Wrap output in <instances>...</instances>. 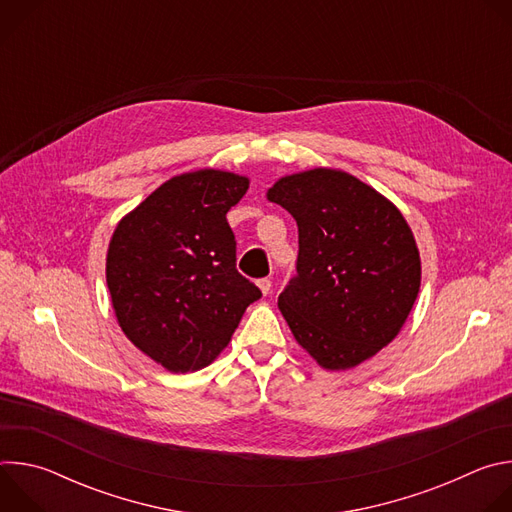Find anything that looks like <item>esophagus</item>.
Returning <instances> with one entry per match:
<instances>
[{"label":"esophagus","mask_w":512,"mask_h":512,"mask_svg":"<svg viewBox=\"0 0 512 512\" xmlns=\"http://www.w3.org/2000/svg\"><path fill=\"white\" fill-rule=\"evenodd\" d=\"M257 285H259V289L263 291L265 296H267L269 291H271V279H269V277H261V279H257Z\"/></svg>","instance_id":"esophagus-1"}]
</instances>
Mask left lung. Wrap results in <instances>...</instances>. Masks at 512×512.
Segmentation results:
<instances>
[{"label":"left lung","instance_id":"8db88e82","mask_svg":"<svg viewBox=\"0 0 512 512\" xmlns=\"http://www.w3.org/2000/svg\"><path fill=\"white\" fill-rule=\"evenodd\" d=\"M267 196L298 223L296 275L277 300L296 340L330 371L375 356L401 330L421 281L403 214L326 168L281 178Z\"/></svg>","mask_w":512,"mask_h":512}]
</instances>
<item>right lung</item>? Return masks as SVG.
Listing matches in <instances>:
<instances>
[{
  "mask_svg": "<svg viewBox=\"0 0 512 512\" xmlns=\"http://www.w3.org/2000/svg\"><path fill=\"white\" fill-rule=\"evenodd\" d=\"M249 180L182 174L117 225L107 285L125 336L172 373L198 371L221 352L261 289L237 271L227 212Z\"/></svg>",
  "mask_w": 512,
  "mask_h": 512,
  "instance_id": "1",
  "label": "right lung"
}]
</instances>
